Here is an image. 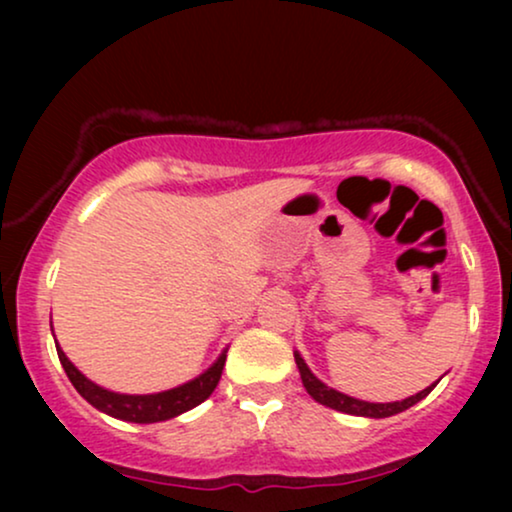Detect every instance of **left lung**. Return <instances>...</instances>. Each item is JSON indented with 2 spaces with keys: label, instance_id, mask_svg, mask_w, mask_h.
Here are the masks:
<instances>
[{
  "label": "left lung",
  "instance_id": "1",
  "mask_svg": "<svg viewBox=\"0 0 512 512\" xmlns=\"http://www.w3.org/2000/svg\"><path fill=\"white\" fill-rule=\"evenodd\" d=\"M296 363H298V370H300V380H303V387L307 389V394H310L314 401L326 405V408H333V410H340V412H347V415H356V417H391V415H398V412L412 408V405L422 401L424 396L431 394V389L436 387V384H431V387H426L424 391H419V394L405 398V401H394V403H368V401H359V398H352V396H345L340 394V391H335L331 387H326L324 382L317 380V377L312 375V370L307 368V363L300 359V354H296Z\"/></svg>",
  "mask_w": 512,
  "mask_h": 512
}]
</instances>
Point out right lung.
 I'll list each match as a JSON object with an SVG mask.
<instances>
[{
    "label": "right lung",
    "mask_w": 512,
    "mask_h": 512,
    "mask_svg": "<svg viewBox=\"0 0 512 512\" xmlns=\"http://www.w3.org/2000/svg\"><path fill=\"white\" fill-rule=\"evenodd\" d=\"M58 356L62 368L69 377V382L74 384V389L86 398L90 405H95L97 410L107 412L111 417L125 419V422H137V424H151V422H163V419L177 417L181 412L195 408L202 401H207L216 389V384L221 380L223 366H226V354L219 356V361L214 363L207 373L195 377L193 382L181 384L177 389L163 391V394H149V396H128V394H114L97 387L83 377L79 370L74 368V363L67 359L65 352L58 347Z\"/></svg>",
    "instance_id": "add662e5"
}]
</instances>
